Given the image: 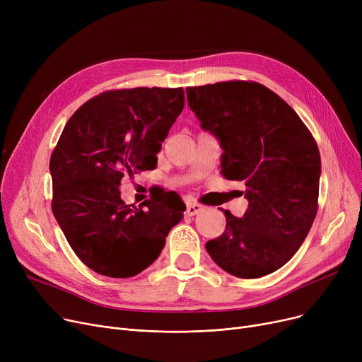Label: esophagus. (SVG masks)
<instances>
[{"mask_svg": "<svg viewBox=\"0 0 362 362\" xmlns=\"http://www.w3.org/2000/svg\"><path fill=\"white\" fill-rule=\"evenodd\" d=\"M201 211H204V205H201V204L189 202V204L186 205V216H189V217L197 216V214H199Z\"/></svg>", "mask_w": 362, "mask_h": 362, "instance_id": "obj_1", "label": "esophagus"}]
</instances>
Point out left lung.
Returning <instances> with one entry per match:
<instances>
[{
  "mask_svg": "<svg viewBox=\"0 0 362 362\" xmlns=\"http://www.w3.org/2000/svg\"><path fill=\"white\" fill-rule=\"evenodd\" d=\"M186 95L220 142L221 175L245 182L250 202L242 218L224 211L226 230L205 243L206 252L236 277L267 276L295 255L317 216L318 146L293 108L257 82L194 86Z\"/></svg>",
  "mask_w": 362,
  "mask_h": 362,
  "instance_id": "1",
  "label": "left lung"
}]
</instances>
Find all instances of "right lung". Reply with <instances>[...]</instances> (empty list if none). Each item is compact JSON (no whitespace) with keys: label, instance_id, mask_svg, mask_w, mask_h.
<instances>
[{"label":"right lung","instance_id":"obj_1","mask_svg":"<svg viewBox=\"0 0 362 362\" xmlns=\"http://www.w3.org/2000/svg\"><path fill=\"white\" fill-rule=\"evenodd\" d=\"M185 107L182 88L110 90L85 103L66 123L49 171L52 213L74 254L93 272L126 279L161 254L186 205L164 194L127 205L124 176L152 170Z\"/></svg>","mask_w":362,"mask_h":362}]
</instances>
